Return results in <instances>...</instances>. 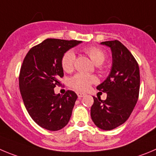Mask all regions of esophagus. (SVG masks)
Segmentation results:
<instances>
[{"instance_id":"esophagus-1","label":"esophagus","mask_w":156,"mask_h":156,"mask_svg":"<svg viewBox=\"0 0 156 156\" xmlns=\"http://www.w3.org/2000/svg\"><path fill=\"white\" fill-rule=\"evenodd\" d=\"M77 94H78V97L79 98H82V97H84V96L85 95V93H82V92H77Z\"/></svg>"}]
</instances>
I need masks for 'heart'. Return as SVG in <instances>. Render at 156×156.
Returning a JSON list of instances; mask_svg holds the SVG:
<instances>
[{
    "label": "heart",
    "instance_id": "1",
    "mask_svg": "<svg viewBox=\"0 0 156 156\" xmlns=\"http://www.w3.org/2000/svg\"><path fill=\"white\" fill-rule=\"evenodd\" d=\"M84 52L97 65L102 64L106 58L105 52L98 47H87L84 48ZM75 56L73 51H68L65 52L62 58V69L68 73L71 72L75 67ZM95 82H97V78L94 75L77 74L69 80V85L76 91H85Z\"/></svg>",
    "mask_w": 156,
    "mask_h": 156
}]
</instances>
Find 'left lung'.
Wrapping results in <instances>:
<instances>
[{
  "mask_svg": "<svg viewBox=\"0 0 156 156\" xmlns=\"http://www.w3.org/2000/svg\"><path fill=\"white\" fill-rule=\"evenodd\" d=\"M111 48L112 67L107 79L97 89L107 93V98H94L91 117L103 130H112L127 121L137 103L140 88V73L137 61L119 41L101 42Z\"/></svg>",
  "mask_w": 156,
  "mask_h": 156,
  "instance_id": "left-lung-1",
  "label": "left lung"
}]
</instances>
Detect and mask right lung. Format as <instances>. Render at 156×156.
Segmentation results:
<instances>
[{
    "label": "right lung",
    "instance_id": "right-lung-1",
    "mask_svg": "<svg viewBox=\"0 0 156 156\" xmlns=\"http://www.w3.org/2000/svg\"><path fill=\"white\" fill-rule=\"evenodd\" d=\"M81 41L48 38L26 55L19 75V88L24 106L41 127L58 131L68 123L78 96L68 90L55 94L54 88L63 78L62 58Z\"/></svg>",
    "mask_w": 156,
    "mask_h": 156
}]
</instances>
